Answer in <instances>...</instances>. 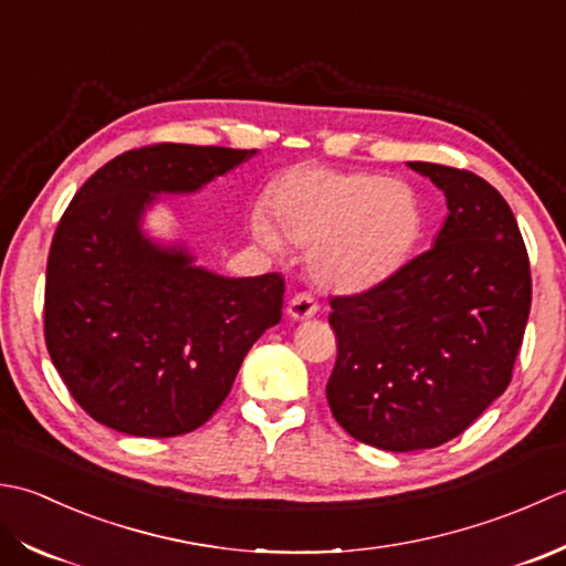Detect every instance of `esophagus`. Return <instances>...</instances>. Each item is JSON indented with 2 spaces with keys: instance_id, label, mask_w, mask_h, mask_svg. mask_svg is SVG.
Masks as SVG:
<instances>
[{
  "instance_id": "34e87169",
  "label": "esophagus",
  "mask_w": 566,
  "mask_h": 566,
  "mask_svg": "<svg viewBox=\"0 0 566 566\" xmlns=\"http://www.w3.org/2000/svg\"><path fill=\"white\" fill-rule=\"evenodd\" d=\"M317 310H319V303L313 293H297L291 303H287V315H291L293 319L315 317Z\"/></svg>"
}]
</instances>
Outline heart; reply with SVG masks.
<instances>
[{"label": "heart", "instance_id": "heart-1", "mask_svg": "<svg viewBox=\"0 0 566 566\" xmlns=\"http://www.w3.org/2000/svg\"><path fill=\"white\" fill-rule=\"evenodd\" d=\"M269 212L283 239L313 247L310 269L332 291H364L388 279L422 229L420 200L406 182L325 166L285 170L269 192ZM253 234L279 249L263 217L253 219Z\"/></svg>", "mask_w": 566, "mask_h": 566}]
</instances>
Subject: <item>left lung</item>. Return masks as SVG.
I'll list each match as a JSON object with an SVG mask.
<instances>
[{
  "instance_id": "obj_1",
  "label": "left lung",
  "mask_w": 566,
  "mask_h": 566,
  "mask_svg": "<svg viewBox=\"0 0 566 566\" xmlns=\"http://www.w3.org/2000/svg\"><path fill=\"white\" fill-rule=\"evenodd\" d=\"M408 166L444 190L434 247L368 291L329 300V410L354 440L386 452L454 440L509 388L533 300L503 195L471 170Z\"/></svg>"
}]
</instances>
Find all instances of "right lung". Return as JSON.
<instances>
[{
	"label": "right lung",
	"instance_id": "obj_1",
	"mask_svg": "<svg viewBox=\"0 0 566 566\" xmlns=\"http://www.w3.org/2000/svg\"><path fill=\"white\" fill-rule=\"evenodd\" d=\"M256 151L154 144L102 166L67 205L45 266L51 361L92 420L134 437L198 430L279 325V273L224 279L142 232L160 192H195Z\"/></svg>",
	"mask_w": 566,
	"mask_h": 566
}]
</instances>
